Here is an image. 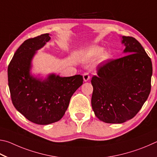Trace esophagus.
<instances>
[{
    "label": "esophagus",
    "instance_id": "esophagus-1",
    "mask_svg": "<svg viewBox=\"0 0 157 157\" xmlns=\"http://www.w3.org/2000/svg\"><path fill=\"white\" fill-rule=\"evenodd\" d=\"M83 80H84V81L85 82H86V81H89V79H90V74H89V73H87V72H86V73H84L83 74Z\"/></svg>",
    "mask_w": 157,
    "mask_h": 157
}]
</instances>
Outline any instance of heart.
Segmentation results:
<instances>
[{
	"label": "heart",
	"instance_id": "obj_1",
	"mask_svg": "<svg viewBox=\"0 0 157 157\" xmlns=\"http://www.w3.org/2000/svg\"><path fill=\"white\" fill-rule=\"evenodd\" d=\"M103 51V48L101 47L92 45L91 47H89L88 48H87L86 50L83 52V58L84 60H91L94 59V58L97 57L98 55H100L99 58H98V61L102 63L105 62L106 60H108L109 58V53L108 52L105 51ZM102 52V53L101 52Z\"/></svg>",
	"mask_w": 157,
	"mask_h": 157
}]
</instances>
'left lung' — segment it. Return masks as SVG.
Segmentation results:
<instances>
[{
  "label": "left lung",
  "instance_id": "1",
  "mask_svg": "<svg viewBox=\"0 0 157 157\" xmlns=\"http://www.w3.org/2000/svg\"><path fill=\"white\" fill-rule=\"evenodd\" d=\"M128 55L109 60L98 67L92 78V107L98 119L122 123L138 113L151 90L152 65L138 40L122 36Z\"/></svg>",
  "mask_w": 157,
  "mask_h": 157
}]
</instances>
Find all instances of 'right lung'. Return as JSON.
I'll return each mask as SVG.
<instances>
[{
  "mask_svg": "<svg viewBox=\"0 0 157 157\" xmlns=\"http://www.w3.org/2000/svg\"><path fill=\"white\" fill-rule=\"evenodd\" d=\"M50 38L49 34H44L24 41L7 70L13 106L27 119L38 125H48L61 119L71 96L83 81L81 75L61 77L50 74L42 78L30 73L34 55Z\"/></svg>",
  "mask_w": 157,
  "mask_h": 157,
  "instance_id": "1",
  "label": "right lung"
}]
</instances>
